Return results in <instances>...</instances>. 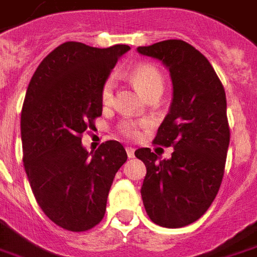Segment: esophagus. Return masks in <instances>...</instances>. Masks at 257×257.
<instances>
[{
  "label": "esophagus",
  "instance_id": "esophagus-1",
  "mask_svg": "<svg viewBox=\"0 0 257 257\" xmlns=\"http://www.w3.org/2000/svg\"><path fill=\"white\" fill-rule=\"evenodd\" d=\"M126 153H127V157L128 158H134V149H133L131 146H127Z\"/></svg>",
  "mask_w": 257,
  "mask_h": 257
}]
</instances>
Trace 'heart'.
Returning <instances> with one entry per match:
<instances>
[{
  "label": "heart",
  "mask_w": 257,
  "mask_h": 257,
  "mask_svg": "<svg viewBox=\"0 0 257 257\" xmlns=\"http://www.w3.org/2000/svg\"><path fill=\"white\" fill-rule=\"evenodd\" d=\"M130 80L145 99H148L153 94L163 93L164 85H165L163 74L160 73L157 67L146 65V63L138 65L131 70ZM115 86H116V82L113 77H108L103 84L101 103L105 107L112 105L113 99H115ZM146 126H148V120H126L119 124V131L128 138H136L141 134V130Z\"/></svg>",
  "instance_id": "b5f03b06"
}]
</instances>
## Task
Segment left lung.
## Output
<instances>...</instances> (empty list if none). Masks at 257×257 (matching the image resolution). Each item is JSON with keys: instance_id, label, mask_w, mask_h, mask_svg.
<instances>
[{"instance_id": "1", "label": "left lung", "mask_w": 257, "mask_h": 257, "mask_svg": "<svg viewBox=\"0 0 257 257\" xmlns=\"http://www.w3.org/2000/svg\"><path fill=\"white\" fill-rule=\"evenodd\" d=\"M137 50L161 61L173 85L169 112L153 141L173 146L172 157L136 150L146 165L145 210L160 226H187L207 211L222 183L230 141L225 89L207 58L187 42L164 40Z\"/></svg>"}]
</instances>
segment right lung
<instances>
[{"mask_svg":"<svg viewBox=\"0 0 257 257\" xmlns=\"http://www.w3.org/2000/svg\"><path fill=\"white\" fill-rule=\"evenodd\" d=\"M130 50L78 42L58 46L40 63L21 111L23 163L35 199L54 223L85 231L103 219L113 177L126 163L117 141L86 152L81 137L101 116V88Z\"/></svg>","mask_w":257,"mask_h":257,"instance_id":"obj_1","label":"right lung"}]
</instances>
